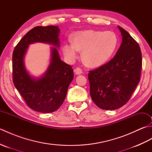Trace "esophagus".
Here are the masks:
<instances>
[{"mask_svg": "<svg viewBox=\"0 0 152 152\" xmlns=\"http://www.w3.org/2000/svg\"><path fill=\"white\" fill-rule=\"evenodd\" d=\"M74 72L76 75H80V74H82V70L80 68H76V69H74Z\"/></svg>", "mask_w": 152, "mask_h": 152, "instance_id": "obj_1", "label": "esophagus"}]
</instances>
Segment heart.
Returning a JSON list of instances; mask_svg holds the SVG:
<instances>
[{
	"label": "heart",
	"mask_w": 152,
	"mask_h": 152,
	"mask_svg": "<svg viewBox=\"0 0 152 152\" xmlns=\"http://www.w3.org/2000/svg\"><path fill=\"white\" fill-rule=\"evenodd\" d=\"M72 43L63 46L64 56L72 62L82 51V59L86 65L95 68L101 66L110 59L117 49L118 38L114 32L86 30L74 33Z\"/></svg>",
	"instance_id": "b5f03b06"
}]
</instances>
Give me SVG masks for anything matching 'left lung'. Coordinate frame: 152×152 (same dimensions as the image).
<instances>
[{
  "instance_id": "obj_1",
  "label": "left lung",
  "mask_w": 152,
  "mask_h": 152,
  "mask_svg": "<svg viewBox=\"0 0 152 152\" xmlns=\"http://www.w3.org/2000/svg\"><path fill=\"white\" fill-rule=\"evenodd\" d=\"M122 42L112 59L89 71L90 95L99 108L112 110L125 104L140 81L142 53L129 33L118 27Z\"/></svg>"
}]
</instances>
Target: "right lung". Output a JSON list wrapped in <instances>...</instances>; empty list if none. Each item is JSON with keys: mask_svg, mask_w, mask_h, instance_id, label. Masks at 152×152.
Listing matches in <instances>:
<instances>
[{"mask_svg": "<svg viewBox=\"0 0 152 152\" xmlns=\"http://www.w3.org/2000/svg\"><path fill=\"white\" fill-rule=\"evenodd\" d=\"M60 29L58 26H37L32 28L15 46L12 56L13 82L25 102L34 111L51 113L62 105L68 88L74 78L72 66L61 61L58 51L60 47ZM50 44V64L40 77L31 76L26 70L24 57L31 43Z\"/></svg>", "mask_w": 152, "mask_h": 152, "instance_id": "add662e5", "label": "right lung"}]
</instances>
